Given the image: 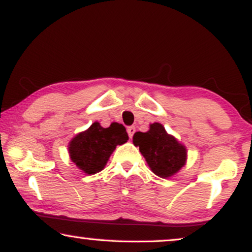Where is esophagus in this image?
<instances>
[{
    "mask_svg": "<svg viewBox=\"0 0 252 252\" xmlns=\"http://www.w3.org/2000/svg\"><path fill=\"white\" fill-rule=\"evenodd\" d=\"M135 127L134 126H129V127H127V133H128V136L130 137V139H132L133 137V135H134V133H135Z\"/></svg>",
    "mask_w": 252,
    "mask_h": 252,
    "instance_id": "obj_1",
    "label": "esophagus"
}]
</instances>
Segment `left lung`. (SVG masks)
I'll list each match as a JSON object with an SVG mask.
<instances>
[{"instance_id":"obj_1","label":"left lung","mask_w":252,"mask_h":252,"mask_svg":"<svg viewBox=\"0 0 252 252\" xmlns=\"http://www.w3.org/2000/svg\"><path fill=\"white\" fill-rule=\"evenodd\" d=\"M133 143L139 147L150 170L160 178L166 179L178 173L187 160L186 147L167 134L159 123L151 124L146 133L136 132Z\"/></svg>"}]
</instances>
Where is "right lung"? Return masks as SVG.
<instances>
[{
  "label": "right lung",
  "mask_w": 252,
  "mask_h": 252,
  "mask_svg": "<svg viewBox=\"0 0 252 252\" xmlns=\"http://www.w3.org/2000/svg\"><path fill=\"white\" fill-rule=\"evenodd\" d=\"M127 140L128 135L122 124L112 123L108 128H103L95 122L71 140L68 154L79 170L86 174H95L104 168L116 147Z\"/></svg>",
  "instance_id": "add662e5"
}]
</instances>
